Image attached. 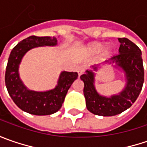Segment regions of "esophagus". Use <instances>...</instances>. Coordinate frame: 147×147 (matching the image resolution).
I'll return each mask as SVG.
<instances>
[{
  "label": "esophagus",
  "mask_w": 147,
  "mask_h": 147,
  "mask_svg": "<svg viewBox=\"0 0 147 147\" xmlns=\"http://www.w3.org/2000/svg\"><path fill=\"white\" fill-rule=\"evenodd\" d=\"M78 75L79 76H81L82 74H84V72H85V68L83 67V66H79L78 68Z\"/></svg>",
  "instance_id": "esophagus-1"
}]
</instances>
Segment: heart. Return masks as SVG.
Segmentation results:
<instances>
[{"label":"heart","mask_w":147,"mask_h":147,"mask_svg":"<svg viewBox=\"0 0 147 147\" xmlns=\"http://www.w3.org/2000/svg\"><path fill=\"white\" fill-rule=\"evenodd\" d=\"M103 47H104V45L102 43H92L88 47V49L91 53H99L100 51H101ZM110 50H111L110 47H107L106 48V52L109 53Z\"/></svg>","instance_id":"b5f03b06"}]
</instances>
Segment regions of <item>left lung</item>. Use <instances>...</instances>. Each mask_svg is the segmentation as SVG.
Returning a JSON list of instances; mask_svg holds the SVG:
<instances>
[{
  "label": "left lung",
  "instance_id": "8db88e82",
  "mask_svg": "<svg viewBox=\"0 0 147 147\" xmlns=\"http://www.w3.org/2000/svg\"><path fill=\"white\" fill-rule=\"evenodd\" d=\"M120 47L119 54L105 61V64L115 65L124 73L126 86L117 95L104 96L97 92L95 88V74L99 66H92V69L86 71L80 76L84 82L83 93L88 110L94 115L114 116L132 106L138 97L144 82V68L142 51L139 47L127 38H119Z\"/></svg>",
  "mask_w": 147,
  "mask_h": 147
}]
</instances>
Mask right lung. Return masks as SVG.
I'll list each match as a JSON object with an SVG mask.
<instances>
[{"label":"right lung","instance_id":"obj_1","mask_svg":"<svg viewBox=\"0 0 147 147\" xmlns=\"http://www.w3.org/2000/svg\"><path fill=\"white\" fill-rule=\"evenodd\" d=\"M57 38L31 36L18 43L11 51L6 66L5 82L9 95L15 105L27 113L35 115H49L61 108L72 83L78 78L76 72L63 71L55 88L46 92H35L26 88L19 74L21 60L29 50L38 47H54Z\"/></svg>","mask_w":147,"mask_h":147}]
</instances>
